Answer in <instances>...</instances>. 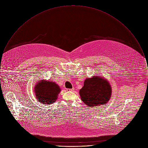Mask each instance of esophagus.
I'll return each mask as SVG.
<instances>
[{"label":"esophagus","instance_id":"obj_1","mask_svg":"<svg viewBox=\"0 0 148 148\" xmlns=\"http://www.w3.org/2000/svg\"><path fill=\"white\" fill-rule=\"evenodd\" d=\"M66 90H67V91H73V90H74V88H73L72 89H67Z\"/></svg>","mask_w":148,"mask_h":148}]
</instances>
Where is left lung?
<instances>
[{"label": "left lung", "mask_w": 148, "mask_h": 148, "mask_svg": "<svg viewBox=\"0 0 148 148\" xmlns=\"http://www.w3.org/2000/svg\"><path fill=\"white\" fill-rule=\"evenodd\" d=\"M112 87L106 78L94 75L85 80L79 94L85 105L91 108L106 104L112 95Z\"/></svg>", "instance_id": "1"}]
</instances>
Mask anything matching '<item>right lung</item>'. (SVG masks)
Listing matches in <instances>:
<instances>
[{
    "label": "right lung",
    "mask_w": 148,
    "mask_h": 148,
    "mask_svg": "<svg viewBox=\"0 0 148 148\" xmlns=\"http://www.w3.org/2000/svg\"><path fill=\"white\" fill-rule=\"evenodd\" d=\"M34 92L39 102L43 104H52L58 99L61 89L55 82L42 79L36 83Z\"/></svg>",
    "instance_id": "obj_1"
}]
</instances>
